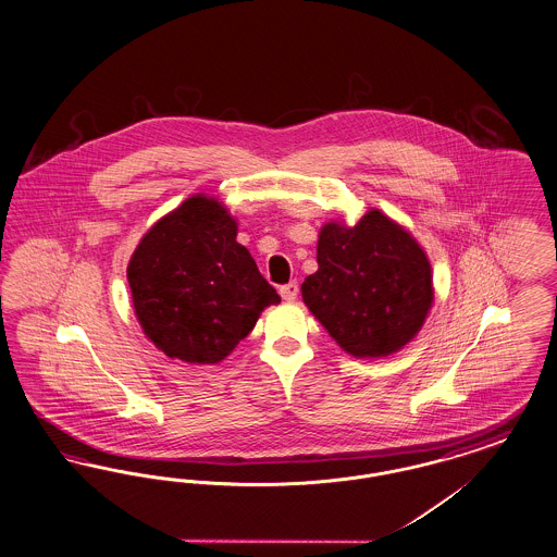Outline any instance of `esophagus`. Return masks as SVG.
Returning a JSON list of instances; mask_svg holds the SVG:
<instances>
[{
	"mask_svg": "<svg viewBox=\"0 0 557 557\" xmlns=\"http://www.w3.org/2000/svg\"><path fill=\"white\" fill-rule=\"evenodd\" d=\"M280 294H282V298L288 300V302L296 300V296H298V284H296V282H289V284L280 288Z\"/></svg>",
	"mask_w": 557,
	"mask_h": 557,
	"instance_id": "1",
	"label": "esophagus"
}]
</instances>
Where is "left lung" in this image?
I'll list each match as a JSON object with an SVG mask.
<instances>
[{"instance_id": "1", "label": "left lung", "mask_w": 557, "mask_h": 557, "mask_svg": "<svg viewBox=\"0 0 557 557\" xmlns=\"http://www.w3.org/2000/svg\"><path fill=\"white\" fill-rule=\"evenodd\" d=\"M317 263L302 298L348 355L387 357L421 330L433 300L431 265L417 240L377 209L355 227L323 225Z\"/></svg>"}]
</instances>
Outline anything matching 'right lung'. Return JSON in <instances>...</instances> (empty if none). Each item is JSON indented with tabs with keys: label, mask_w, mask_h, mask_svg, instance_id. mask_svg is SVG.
Masks as SVG:
<instances>
[{
	"label": "right lung",
	"mask_w": 557,
	"mask_h": 557,
	"mask_svg": "<svg viewBox=\"0 0 557 557\" xmlns=\"http://www.w3.org/2000/svg\"><path fill=\"white\" fill-rule=\"evenodd\" d=\"M128 284L145 334L168 357L213 364L282 298L261 275L218 200L193 197L136 246Z\"/></svg>",
	"instance_id": "add662e5"
}]
</instances>
